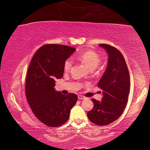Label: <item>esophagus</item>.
<instances>
[{
    "instance_id": "obj_1",
    "label": "esophagus",
    "mask_w": 150,
    "mask_h": 150,
    "mask_svg": "<svg viewBox=\"0 0 150 150\" xmlns=\"http://www.w3.org/2000/svg\"><path fill=\"white\" fill-rule=\"evenodd\" d=\"M78 98L79 100H83V99H85V98H86V97L85 96H83V95H78Z\"/></svg>"
}]
</instances>
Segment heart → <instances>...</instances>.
I'll use <instances>...</instances> for the list:
<instances>
[{
    "label": "heart",
    "instance_id": "b5f03b06",
    "mask_svg": "<svg viewBox=\"0 0 150 150\" xmlns=\"http://www.w3.org/2000/svg\"><path fill=\"white\" fill-rule=\"evenodd\" d=\"M75 58L81 62L84 63L88 66L91 70H93L97 67L100 62V58L96 53L93 51H85L77 55ZM73 65V60L71 58L66 59L63 65V68L65 71H69Z\"/></svg>",
    "mask_w": 150,
    "mask_h": 150
}]
</instances>
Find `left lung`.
Segmentation results:
<instances>
[{
	"mask_svg": "<svg viewBox=\"0 0 150 150\" xmlns=\"http://www.w3.org/2000/svg\"><path fill=\"white\" fill-rule=\"evenodd\" d=\"M108 55L107 67L98 83L103 90L102 100L92 98L94 107L87 112L89 120L99 126L110 124L120 117L128 102L130 81L124 56L108 44H99Z\"/></svg>",
	"mask_w": 150,
	"mask_h": 150,
	"instance_id": "obj_1",
	"label": "left lung"
}]
</instances>
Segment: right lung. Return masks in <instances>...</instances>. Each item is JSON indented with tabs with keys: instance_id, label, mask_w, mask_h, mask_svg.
Masks as SVG:
<instances>
[{
	"instance_id": "add662e5",
	"label": "right lung",
	"mask_w": 150,
	"mask_h": 150,
	"mask_svg": "<svg viewBox=\"0 0 150 150\" xmlns=\"http://www.w3.org/2000/svg\"><path fill=\"white\" fill-rule=\"evenodd\" d=\"M75 50L63 45H44L35 52L29 65L26 80L28 103L35 116L48 126L65 124L77 100L75 94L65 95L54 88L55 80L63 77L64 62Z\"/></svg>"
}]
</instances>
